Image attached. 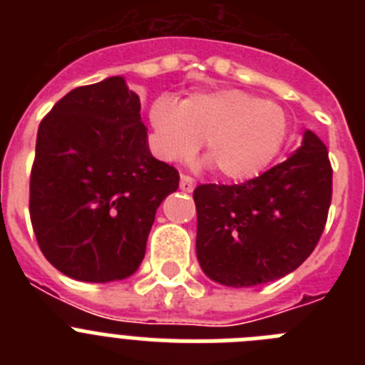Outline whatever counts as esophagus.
<instances>
[{"label": "esophagus", "mask_w": 365, "mask_h": 365, "mask_svg": "<svg viewBox=\"0 0 365 365\" xmlns=\"http://www.w3.org/2000/svg\"><path fill=\"white\" fill-rule=\"evenodd\" d=\"M179 185L182 192H193V188H195V180H193L190 175H180Z\"/></svg>", "instance_id": "1"}]
</instances>
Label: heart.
<instances>
[{"label":"heart","instance_id":"b5f03b06","mask_svg":"<svg viewBox=\"0 0 365 365\" xmlns=\"http://www.w3.org/2000/svg\"><path fill=\"white\" fill-rule=\"evenodd\" d=\"M150 124L160 159L188 160L202 143L215 172L228 180L263 172L278 157L289 131L278 104L240 89L195 93L180 104L159 96L150 109Z\"/></svg>","mask_w":365,"mask_h":365}]
</instances>
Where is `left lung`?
<instances>
[{"label": "left lung", "instance_id": "obj_1", "mask_svg": "<svg viewBox=\"0 0 365 365\" xmlns=\"http://www.w3.org/2000/svg\"><path fill=\"white\" fill-rule=\"evenodd\" d=\"M333 195L329 151L312 131L283 163L241 185H201L195 250L202 272L227 287L279 279L311 256Z\"/></svg>", "mask_w": 365, "mask_h": 365}]
</instances>
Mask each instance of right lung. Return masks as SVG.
Returning a JSON list of instances; mask_svg holds the SVG:
<instances>
[{
	"instance_id": "add662e5",
	"label": "right lung",
	"mask_w": 365,
	"mask_h": 365,
	"mask_svg": "<svg viewBox=\"0 0 365 365\" xmlns=\"http://www.w3.org/2000/svg\"><path fill=\"white\" fill-rule=\"evenodd\" d=\"M179 172L148 148L140 98L122 76L76 87L41 120L29 212L51 265L78 282L135 272Z\"/></svg>"
}]
</instances>
